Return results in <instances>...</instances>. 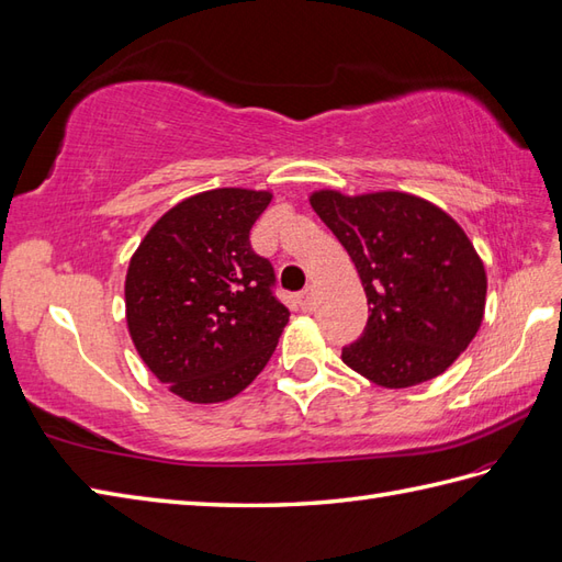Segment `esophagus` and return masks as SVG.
I'll use <instances>...</instances> for the list:
<instances>
[{
    "instance_id": "obj_1",
    "label": "esophagus",
    "mask_w": 562,
    "mask_h": 562,
    "mask_svg": "<svg viewBox=\"0 0 562 562\" xmlns=\"http://www.w3.org/2000/svg\"><path fill=\"white\" fill-rule=\"evenodd\" d=\"M297 305L303 307V310H312L314 307V285H305V289L297 293Z\"/></svg>"
}]
</instances>
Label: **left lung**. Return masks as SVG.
<instances>
[{
    "label": "left lung",
    "instance_id": "obj_1",
    "mask_svg": "<svg viewBox=\"0 0 562 562\" xmlns=\"http://www.w3.org/2000/svg\"><path fill=\"white\" fill-rule=\"evenodd\" d=\"M310 202L348 250L367 293L369 319L344 346V362L386 389L446 372L472 344L486 303V271L464 231L407 193L322 190Z\"/></svg>",
    "mask_w": 562,
    "mask_h": 562
}]
</instances>
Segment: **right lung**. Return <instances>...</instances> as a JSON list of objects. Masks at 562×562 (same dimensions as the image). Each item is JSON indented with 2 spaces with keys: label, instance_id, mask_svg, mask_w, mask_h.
<instances>
[{
  "label": "right lung",
  "instance_id": "right-lung-1",
  "mask_svg": "<svg viewBox=\"0 0 562 562\" xmlns=\"http://www.w3.org/2000/svg\"><path fill=\"white\" fill-rule=\"evenodd\" d=\"M269 193L207 190L149 228L126 277L135 350L161 384L190 403L234 398L277 350L289 307L250 228Z\"/></svg>",
  "mask_w": 562,
  "mask_h": 562
}]
</instances>
